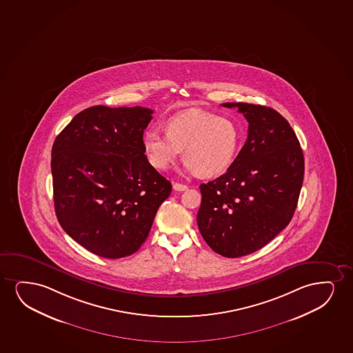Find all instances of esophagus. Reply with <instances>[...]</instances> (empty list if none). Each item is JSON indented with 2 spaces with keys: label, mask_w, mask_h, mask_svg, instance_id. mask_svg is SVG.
<instances>
[{
  "label": "esophagus",
  "mask_w": 353,
  "mask_h": 353,
  "mask_svg": "<svg viewBox=\"0 0 353 353\" xmlns=\"http://www.w3.org/2000/svg\"><path fill=\"white\" fill-rule=\"evenodd\" d=\"M174 189L176 192H184V190H187L188 189V185H185V184L181 183H174Z\"/></svg>",
  "instance_id": "esophagus-1"
}]
</instances>
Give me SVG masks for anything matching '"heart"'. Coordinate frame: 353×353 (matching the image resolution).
Instances as JSON below:
<instances>
[{
    "instance_id": "b5f03b06",
    "label": "heart",
    "mask_w": 353,
    "mask_h": 353,
    "mask_svg": "<svg viewBox=\"0 0 353 353\" xmlns=\"http://www.w3.org/2000/svg\"><path fill=\"white\" fill-rule=\"evenodd\" d=\"M165 133L147 130L142 137L152 166L168 169L183 150L185 168L203 179L229 169L241 145V130L234 121L206 111L174 114L166 121Z\"/></svg>"
}]
</instances>
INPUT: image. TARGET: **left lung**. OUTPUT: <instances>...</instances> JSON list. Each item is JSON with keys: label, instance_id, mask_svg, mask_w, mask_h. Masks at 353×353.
<instances>
[{"label": "left lung", "instance_id": "8db88e82", "mask_svg": "<svg viewBox=\"0 0 353 353\" xmlns=\"http://www.w3.org/2000/svg\"><path fill=\"white\" fill-rule=\"evenodd\" d=\"M237 108L248 139L224 174L200 185L197 226L216 254L241 257L256 252L289 225L304 177V157L289 122L272 108Z\"/></svg>", "mask_w": 353, "mask_h": 353}]
</instances>
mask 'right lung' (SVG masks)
<instances>
[{
	"label": "right lung",
	"instance_id": "1",
	"mask_svg": "<svg viewBox=\"0 0 353 353\" xmlns=\"http://www.w3.org/2000/svg\"><path fill=\"white\" fill-rule=\"evenodd\" d=\"M153 110L85 109L52 145L54 203L62 229L88 252L119 259L138 252L172 185L145 156Z\"/></svg>",
	"mask_w": 353,
	"mask_h": 353
}]
</instances>
